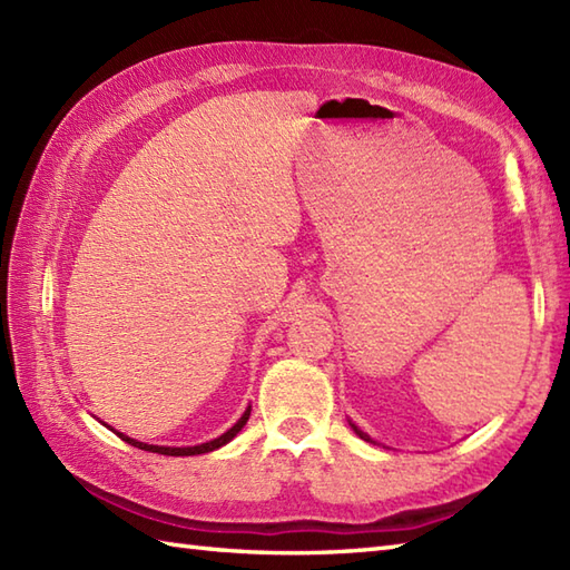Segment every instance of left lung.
I'll list each match as a JSON object with an SVG mask.
<instances>
[{"mask_svg": "<svg viewBox=\"0 0 570 570\" xmlns=\"http://www.w3.org/2000/svg\"><path fill=\"white\" fill-rule=\"evenodd\" d=\"M350 426H353V431H355V433H357V435H360V439H362V441H367V443H374V441H372V439H370V435H367V433H365V431H360V429H357V426H355V423H353V421H350Z\"/></svg>", "mask_w": 570, "mask_h": 570, "instance_id": "8db88e82", "label": "left lung"}]
</instances>
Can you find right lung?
I'll use <instances>...</instances> for the list:
<instances>
[{"label": "right lung", "mask_w": 570, "mask_h": 570, "mask_svg": "<svg viewBox=\"0 0 570 570\" xmlns=\"http://www.w3.org/2000/svg\"><path fill=\"white\" fill-rule=\"evenodd\" d=\"M249 411H252V406H247L245 409V414L239 416V421L235 423L233 429H227L223 435H217V439H213V441H208V443H200V445H186V448H174V445H149V443H141V441H137V439H129V435H125V433H119V431H115L119 439H122L125 443H129V445H135V448H141V451H151V453H161V455H200V453H210V451H215V448H223L225 443H229L235 439V435L245 429V423H247V419H249Z\"/></svg>", "instance_id": "right-lung-1"}]
</instances>
